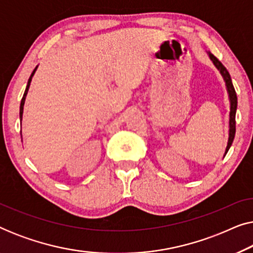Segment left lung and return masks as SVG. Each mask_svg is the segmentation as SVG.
<instances>
[{"instance_id": "1", "label": "left lung", "mask_w": 253, "mask_h": 253, "mask_svg": "<svg viewBox=\"0 0 253 253\" xmlns=\"http://www.w3.org/2000/svg\"><path fill=\"white\" fill-rule=\"evenodd\" d=\"M207 55H209L210 60L213 62L214 67H215L217 70L220 71L221 76H222L224 83H226V88L228 93V98H229V105H230V112H229V131H228V143L226 151H224L223 157H226V154L229 151V148L233 144L234 138H235V132H236V121H235V117H236V110H237V95L236 92H235V88L233 86V82H231L230 75L226 68L223 67L222 63L217 60V58L214 56V55L211 53V51H207Z\"/></svg>"}]
</instances>
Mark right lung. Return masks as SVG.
I'll list each match as a JSON object with an SVG mask.
<instances>
[{
    "label": "right lung",
    "mask_w": 253,
    "mask_h": 253,
    "mask_svg": "<svg viewBox=\"0 0 253 253\" xmlns=\"http://www.w3.org/2000/svg\"><path fill=\"white\" fill-rule=\"evenodd\" d=\"M38 67L34 69L32 75L30 76L29 78V82H27V85H26V88H25V92H24V95H23V99L22 101H20V107H19V119H20V122H22L23 120V112H24V103H25V99H26V95H27V92H29V88H30V85H31V82H32V77L34 76V74H36ZM20 134H22V131H20ZM22 140H23V136H22Z\"/></svg>",
    "instance_id": "1"
}]
</instances>
